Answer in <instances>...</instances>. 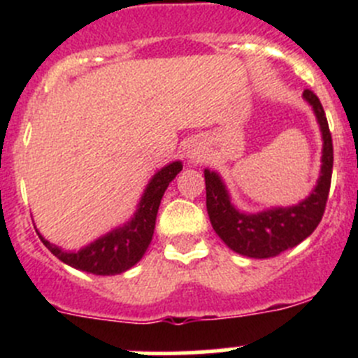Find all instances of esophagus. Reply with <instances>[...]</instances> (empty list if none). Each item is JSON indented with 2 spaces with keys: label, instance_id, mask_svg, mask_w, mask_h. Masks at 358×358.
<instances>
[{
  "label": "esophagus",
  "instance_id": "esophagus-1",
  "mask_svg": "<svg viewBox=\"0 0 358 358\" xmlns=\"http://www.w3.org/2000/svg\"><path fill=\"white\" fill-rule=\"evenodd\" d=\"M201 157H202V156H201L199 150L194 149V150H190V152H189V159H190V161H199Z\"/></svg>",
  "mask_w": 358,
  "mask_h": 358
}]
</instances>
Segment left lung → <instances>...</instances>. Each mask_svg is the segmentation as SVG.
<instances>
[{"label":"left lung","instance_id":"obj_1","mask_svg":"<svg viewBox=\"0 0 358 358\" xmlns=\"http://www.w3.org/2000/svg\"><path fill=\"white\" fill-rule=\"evenodd\" d=\"M303 96L313 107L324 140L320 178L308 199L292 208H275L258 215H244L230 204V197L220 176L209 169L204 171L206 208L213 229L227 246L239 255L249 258H272L286 249L298 246L317 229L326 211L333 176V138L319 96L312 90H305Z\"/></svg>","mask_w":358,"mask_h":358}]
</instances>
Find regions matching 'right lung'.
Here are the masks:
<instances>
[{
    "label": "right lung",
    "instance_id": "obj_1",
    "mask_svg": "<svg viewBox=\"0 0 358 358\" xmlns=\"http://www.w3.org/2000/svg\"><path fill=\"white\" fill-rule=\"evenodd\" d=\"M180 171H182V162L178 161L157 171L147 185L145 194L142 196L131 222L121 229L112 230L110 234L100 237L90 246L79 249L78 252L62 251L55 244H50L48 241L43 239L41 236L39 239L60 262L83 272L95 273V275H114V273L126 272L142 259L143 252L149 248L154 236V227H156L159 204L169 182Z\"/></svg>",
    "mask_w": 358,
    "mask_h": 358
}]
</instances>
